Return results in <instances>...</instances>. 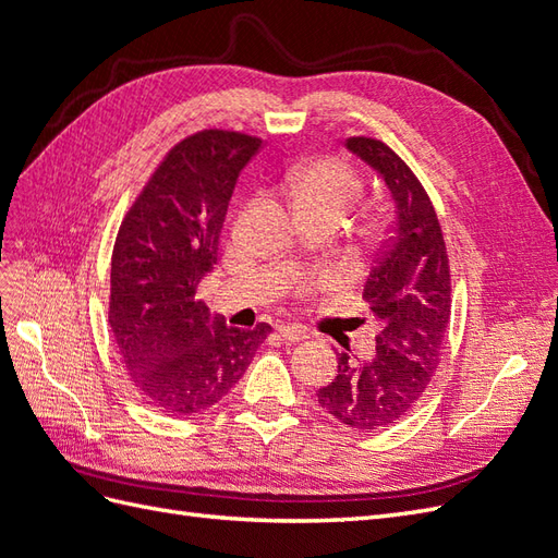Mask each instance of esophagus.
Listing matches in <instances>:
<instances>
[{
    "instance_id": "esophagus-1",
    "label": "esophagus",
    "mask_w": 558,
    "mask_h": 558,
    "mask_svg": "<svg viewBox=\"0 0 558 558\" xmlns=\"http://www.w3.org/2000/svg\"><path fill=\"white\" fill-rule=\"evenodd\" d=\"M277 332L283 337L286 342H302V340H307V337H310L307 330L295 328V326H279Z\"/></svg>"
}]
</instances>
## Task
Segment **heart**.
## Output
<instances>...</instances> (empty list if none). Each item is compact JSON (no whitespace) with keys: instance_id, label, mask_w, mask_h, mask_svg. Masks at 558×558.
<instances>
[{"instance_id":"1","label":"heart","mask_w":558,"mask_h":558,"mask_svg":"<svg viewBox=\"0 0 558 558\" xmlns=\"http://www.w3.org/2000/svg\"><path fill=\"white\" fill-rule=\"evenodd\" d=\"M289 193L298 211H324L342 218L356 207L363 193L361 177L337 158H314L291 170ZM320 279H312L310 286H318Z\"/></svg>"}]
</instances>
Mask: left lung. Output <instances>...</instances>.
Returning a JSON list of instances; mask_svg holds the SVG:
<instances>
[{"label":"left lung","mask_w":558,"mask_h":558,"mask_svg":"<svg viewBox=\"0 0 558 558\" xmlns=\"http://www.w3.org/2000/svg\"><path fill=\"white\" fill-rule=\"evenodd\" d=\"M347 150L391 195L393 221L369 267L363 300L379 320L375 353H340L318 404L353 430L386 428L408 414L440 363L451 314V279L442 228L414 172L379 140L351 137Z\"/></svg>","instance_id":"1"}]
</instances>
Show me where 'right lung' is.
<instances>
[{"instance_id":"obj_1","label":"right lung","mask_w":558,"mask_h":558,"mask_svg":"<svg viewBox=\"0 0 558 558\" xmlns=\"http://www.w3.org/2000/svg\"><path fill=\"white\" fill-rule=\"evenodd\" d=\"M260 140L202 130L177 144L118 230L109 324L140 396L165 414H195L242 379L267 324L226 326L197 298L218 258L228 202Z\"/></svg>"}]
</instances>
